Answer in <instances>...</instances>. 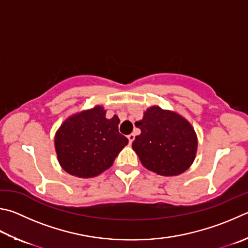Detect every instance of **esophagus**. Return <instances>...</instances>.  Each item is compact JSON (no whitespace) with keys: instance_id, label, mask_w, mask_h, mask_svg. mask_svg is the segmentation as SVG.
<instances>
[{"instance_id":"34e87169","label":"esophagus","mask_w":248,"mask_h":248,"mask_svg":"<svg viewBox=\"0 0 248 248\" xmlns=\"http://www.w3.org/2000/svg\"><path fill=\"white\" fill-rule=\"evenodd\" d=\"M134 138H136V136H134L133 133H131V134H129L128 136V140H129V143L131 144L132 142H133V140H134Z\"/></svg>"}]
</instances>
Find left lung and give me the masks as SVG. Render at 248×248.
I'll return each mask as SVG.
<instances>
[{"instance_id":"8db88e82","label":"left lung","mask_w":248,"mask_h":248,"mask_svg":"<svg viewBox=\"0 0 248 248\" xmlns=\"http://www.w3.org/2000/svg\"><path fill=\"white\" fill-rule=\"evenodd\" d=\"M136 125L141 134L136 137L132 148L146 169L171 177L190 168L196 156L197 137L186 118L152 106Z\"/></svg>"}]
</instances>
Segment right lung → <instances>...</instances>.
I'll use <instances>...</instances> for the list:
<instances>
[{
    "instance_id": "right-lung-1",
    "label": "right lung",
    "mask_w": 248,
    "mask_h": 248,
    "mask_svg": "<svg viewBox=\"0 0 248 248\" xmlns=\"http://www.w3.org/2000/svg\"><path fill=\"white\" fill-rule=\"evenodd\" d=\"M103 106L77 112L62 124L55 134L58 163L69 174L92 178L111 167L128 139L119 133L116 115L106 118Z\"/></svg>"
}]
</instances>
